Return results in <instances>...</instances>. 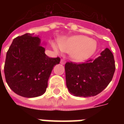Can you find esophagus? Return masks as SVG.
<instances>
[{
    "mask_svg": "<svg viewBox=\"0 0 124 124\" xmlns=\"http://www.w3.org/2000/svg\"><path fill=\"white\" fill-rule=\"evenodd\" d=\"M60 64H62V65H64V64H66V61H65V60H64V59H61V60H60Z\"/></svg>",
    "mask_w": 124,
    "mask_h": 124,
    "instance_id": "obj_1",
    "label": "esophagus"
}]
</instances>
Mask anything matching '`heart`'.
Segmentation results:
<instances>
[{
	"instance_id": "obj_1",
	"label": "heart",
	"mask_w": 124,
	"mask_h": 124,
	"mask_svg": "<svg viewBox=\"0 0 124 124\" xmlns=\"http://www.w3.org/2000/svg\"><path fill=\"white\" fill-rule=\"evenodd\" d=\"M52 46L58 51V47L55 43H53ZM59 47L62 51L70 53V56L73 60L81 62L94 54L96 49V42L86 36L75 35L60 41Z\"/></svg>"
}]
</instances>
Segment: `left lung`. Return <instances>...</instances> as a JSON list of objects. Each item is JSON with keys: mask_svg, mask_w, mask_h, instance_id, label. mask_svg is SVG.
<instances>
[{"mask_svg": "<svg viewBox=\"0 0 124 124\" xmlns=\"http://www.w3.org/2000/svg\"><path fill=\"white\" fill-rule=\"evenodd\" d=\"M115 71L114 56L108 48L98 57L83 64H65L66 86L70 93L80 97L96 96L111 81Z\"/></svg>", "mask_w": 124, "mask_h": 124, "instance_id": "obj_1", "label": "left lung"}]
</instances>
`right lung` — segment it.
<instances>
[{
	"label": "right lung",
	"mask_w": 124,
	"mask_h": 124,
	"mask_svg": "<svg viewBox=\"0 0 124 124\" xmlns=\"http://www.w3.org/2000/svg\"><path fill=\"white\" fill-rule=\"evenodd\" d=\"M60 58L45 54L39 36L26 33L14 39L6 54V80L10 89L21 96L34 98L46 91L53 68Z\"/></svg>",
	"instance_id": "1"
}]
</instances>
